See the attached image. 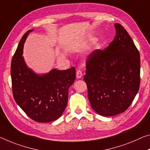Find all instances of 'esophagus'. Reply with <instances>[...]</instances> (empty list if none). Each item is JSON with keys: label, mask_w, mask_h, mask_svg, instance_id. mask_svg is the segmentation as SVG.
Segmentation results:
<instances>
[{"label": "esophagus", "mask_w": 150, "mask_h": 150, "mask_svg": "<svg viewBox=\"0 0 150 150\" xmlns=\"http://www.w3.org/2000/svg\"><path fill=\"white\" fill-rule=\"evenodd\" d=\"M82 71L81 70H78L77 72H76V77H77V79H80V78L82 77Z\"/></svg>", "instance_id": "obj_1"}]
</instances>
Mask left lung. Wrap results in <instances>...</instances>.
<instances>
[{"instance_id": "1", "label": "left lung", "mask_w": 150, "mask_h": 150, "mask_svg": "<svg viewBox=\"0 0 150 150\" xmlns=\"http://www.w3.org/2000/svg\"><path fill=\"white\" fill-rule=\"evenodd\" d=\"M106 49L88 56L84 81L92 108L99 115L113 116L129 108L140 84V55L132 38L120 24Z\"/></svg>"}]
</instances>
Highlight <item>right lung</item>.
I'll use <instances>...</instances> for the list:
<instances>
[{
  "label": "right lung",
  "instance_id": "1",
  "mask_svg": "<svg viewBox=\"0 0 150 150\" xmlns=\"http://www.w3.org/2000/svg\"><path fill=\"white\" fill-rule=\"evenodd\" d=\"M29 30L23 35L11 61V74L14 99L33 120L47 123L57 120L67 105L69 88L75 80V69H53L39 75L28 68L23 57L24 43Z\"/></svg>",
  "mask_w": 150,
  "mask_h": 150
}]
</instances>
